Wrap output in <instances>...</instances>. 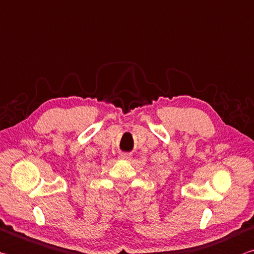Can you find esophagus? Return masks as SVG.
Segmentation results:
<instances>
[{"instance_id":"obj_1","label":"esophagus","mask_w":254,"mask_h":254,"mask_svg":"<svg viewBox=\"0 0 254 254\" xmlns=\"http://www.w3.org/2000/svg\"><path fill=\"white\" fill-rule=\"evenodd\" d=\"M120 160H124V161H128L132 159V155L130 153H121L119 155Z\"/></svg>"}]
</instances>
